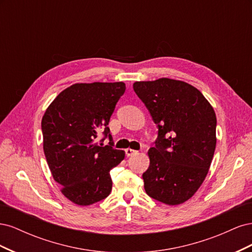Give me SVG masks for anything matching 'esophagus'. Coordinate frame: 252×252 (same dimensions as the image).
Returning <instances> with one entry per match:
<instances>
[{
	"instance_id": "obj_1",
	"label": "esophagus",
	"mask_w": 252,
	"mask_h": 252,
	"mask_svg": "<svg viewBox=\"0 0 252 252\" xmlns=\"http://www.w3.org/2000/svg\"><path fill=\"white\" fill-rule=\"evenodd\" d=\"M125 152H126V156L127 157H131V156H133V155H136V150H133V149H131V148H127V149H125Z\"/></svg>"
}]
</instances>
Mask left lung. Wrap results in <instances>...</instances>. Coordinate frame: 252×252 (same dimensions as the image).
<instances>
[{
  "mask_svg": "<svg viewBox=\"0 0 252 252\" xmlns=\"http://www.w3.org/2000/svg\"><path fill=\"white\" fill-rule=\"evenodd\" d=\"M133 90L158 127L143 173L145 191L166 205L184 203L209 171L217 145L216 112L199 89L183 81L134 82Z\"/></svg>",
  "mask_w": 252,
  "mask_h": 252,
  "instance_id": "left-lung-1",
  "label": "left lung"
}]
</instances>
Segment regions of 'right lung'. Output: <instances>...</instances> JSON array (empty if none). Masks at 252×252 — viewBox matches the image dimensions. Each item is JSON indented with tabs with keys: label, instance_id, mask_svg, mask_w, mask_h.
Masks as SVG:
<instances>
[{
	"label": "right lung",
	"instance_id": "obj_1",
	"mask_svg": "<svg viewBox=\"0 0 252 252\" xmlns=\"http://www.w3.org/2000/svg\"><path fill=\"white\" fill-rule=\"evenodd\" d=\"M125 83H77L51 102L42 119L43 149L53 179L68 200L89 206L111 191L110 170L125 158L114 149L108 123ZM100 131L110 138L99 146Z\"/></svg>",
	"mask_w": 252,
	"mask_h": 252
}]
</instances>
